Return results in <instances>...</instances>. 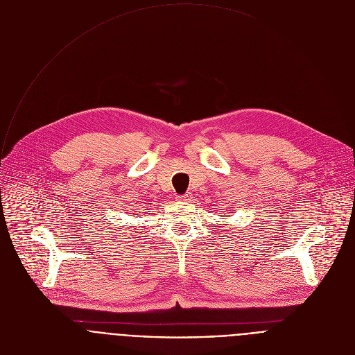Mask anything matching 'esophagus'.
Returning a JSON list of instances; mask_svg holds the SVG:
<instances>
[{
    "mask_svg": "<svg viewBox=\"0 0 355 355\" xmlns=\"http://www.w3.org/2000/svg\"><path fill=\"white\" fill-rule=\"evenodd\" d=\"M192 196H191V193H185V195H182V196H178V199L180 200H189Z\"/></svg>",
    "mask_w": 355,
    "mask_h": 355,
    "instance_id": "obj_1",
    "label": "esophagus"
}]
</instances>
